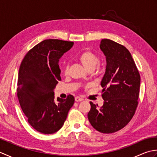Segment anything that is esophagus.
Listing matches in <instances>:
<instances>
[{
    "label": "esophagus",
    "mask_w": 157,
    "mask_h": 157,
    "mask_svg": "<svg viewBox=\"0 0 157 157\" xmlns=\"http://www.w3.org/2000/svg\"><path fill=\"white\" fill-rule=\"evenodd\" d=\"M75 101L76 102H80V101H84V99H83L82 98L79 97V96H76V97L75 98Z\"/></svg>",
    "instance_id": "esophagus-1"
}]
</instances>
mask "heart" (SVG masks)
<instances>
[{
  "mask_svg": "<svg viewBox=\"0 0 157 157\" xmlns=\"http://www.w3.org/2000/svg\"><path fill=\"white\" fill-rule=\"evenodd\" d=\"M79 61H81L82 65H84L86 69L94 70L96 66L98 65L100 59L98 56L91 51H85L82 53L79 57ZM69 71V65H66L65 66L64 73L65 74H67Z\"/></svg>",
  "mask_w": 157,
  "mask_h": 157,
  "instance_id": "obj_1",
  "label": "heart"
}]
</instances>
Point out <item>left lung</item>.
Segmentation results:
<instances>
[{
    "label": "left lung",
    "instance_id": "1",
    "mask_svg": "<svg viewBox=\"0 0 157 157\" xmlns=\"http://www.w3.org/2000/svg\"><path fill=\"white\" fill-rule=\"evenodd\" d=\"M100 48L106 56V71L101 85L104 104L101 108L90 102L88 120L97 131L111 134L128 124L138 106L140 75L129 51L109 39Z\"/></svg>",
    "mask_w": 157,
    "mask_h": 157
}]
</instances>
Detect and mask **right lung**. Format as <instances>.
Returning a JSON list of instances; mask_svg holds the SVG:
<instances>
[{"label": "right lung", "mask_w": 157, "mask_h": 157, "mask_svg": "<svg viewBox=\"0 0 157 157\" xmlns=\"http://www.w3.org/2000/svg\"><path fill=\"white\" fill-rule=\"evenodd\" d=\"M73 45V42L48 39L28 52L20 65L17 97L28 121L36 131L51 134L62 128L75 98L55 101L54 89L61 80L59 61Z\"/></svg>", "instance_id": "right-lung-1"}]
</instances>
